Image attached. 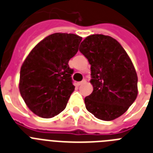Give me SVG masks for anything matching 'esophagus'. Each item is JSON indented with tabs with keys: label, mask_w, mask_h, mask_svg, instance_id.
I'll list each match as a JSON object with an SVG mask.
<instances>
[{
	"label": "esophagus",
	"mask_w": 153,
	"mask_h": 153,
	"mask_svg": "<svg viewBox=\"0 0 153 153\" xmlns=\"http://www.w3.org/2000/svg\"><path fill=\"white\" fill-rule=\"evenodd\" d=\"M85 82H86V80H85V79H84V80L82 81V82H78V85H82V84H85Z\"/></svg>",
	"instance_id": "obj_1"
}]
</instances>
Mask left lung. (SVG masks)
Wrapping results in <instances>:
<instances>
[{"instance_id":"1","label":"left lung","mask_w":153,"mask_h":153,"mask_svg":"<svg viewBox=\"0 0 153 153\" xmlns=\"http://www.w3.org/2000/svg\"><path fill=\"white\" fill-rule=\"evenodd\" d=\"M79 51L91 65L93 86L85 98L86 109L97 119L111 121L126 112L138 95V77L123 46L103 34L88 36Z\"/></svg>"}]
</instances>
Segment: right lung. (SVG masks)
I'll use <instances>...</instances> for the list:
<instances>
[{
	"label": "right lung",
	"instance_id": "add662e5",
	"mask_svg": "<svg viewBox=\"0 0 153 153\" xmlns=\"http://www.w3.org/2000/svg\"><path fill=\"white\" fill-rule=\"evenodd\" d=\"M82 38L74 34H50L30 51L20 71L19 90L29 109L49 119L61 113L75 90L68 62Z\"/></svg>",
	"mask_w": 153,
	"mask_h": 153
}]
</instances>
